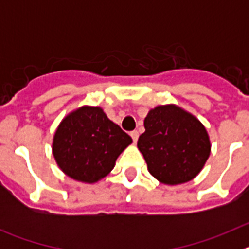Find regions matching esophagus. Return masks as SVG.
<instances>
[{
    "label": "esophagus",
    "instance_id": "obj_1",
    "mask_svg": "<svg viewBox=\"0 0 249 249\" xmlns=\"http://www.w3.org/2000/svg\"><path fill=\"white\" fill-rule=\"evenodd\" d=\"M138 136H140V133H138V131H132L131 132V137H132V140H133V142H137V140H138Z\"/></svg>",
    "mask_w": 249,
    "mask_h": 249
}]
</instances>
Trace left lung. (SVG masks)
I'll return each mask as SVG.
<instances>
[{
  "mask_svg": "<svg viewBox=\"0 0 249 249\" xmlns=\"http://www.w3.org/2000/svg\"><path fill=\"white\" fill-rule=\"evenodd\" d=\"M144 133L137 147L148 172L163 184L192 181L211 155V141L203 123L176 105L157 106L144 118Z\"/></svg>",
  "mask_w": 249,
  "mask_h": 249,
  "instance_id": "left-lung-1",
  "label": "left lung"
}]
</instances>
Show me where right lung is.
Segmentation results:
<instances>
[{
  "label": "right lung",
  "instance_id": "right-lung-1",
  "mask_svg": "<svg viewBox=\"0 0 249 249\" xmlns=\"http://www.w3.org/2000/svg\"><path fill=\"white\" fill-rule=\"evenodd\" d=\"M132 138L101 107L82 106L61 121L52 142L59 169L74 181L96 183L108 175Z\"/></svg>",
  "mask_w": 249,
  "mask_h": 249
}]
</instances>
